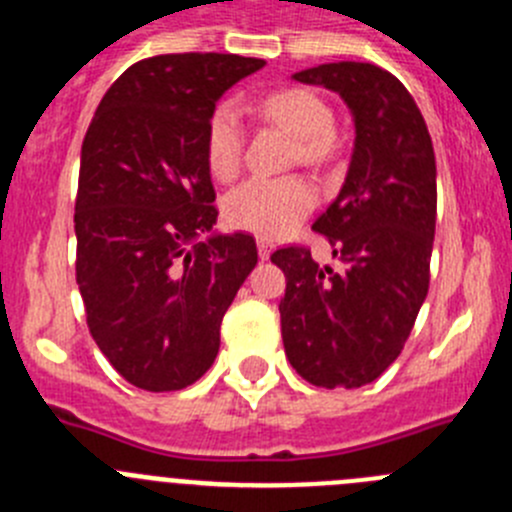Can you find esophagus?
<instances>
[{
  "instance_id": "esophagus-1",
  "label": "esophagus",
  "mask_w": 512,
  "mask_h": 512,
  "mask_svg": "<svg viewBox=\"0 0 512 512\" xmlns=\"http://www.w3.org/2000/svg\"><path fill=\"white\" fill-rule=\"evenodd\" d=\"M256 246H259V256H261V259H269L271 251H274V243H271L269 238H259V241H256Z\"/></svg>"
}]
</instances>
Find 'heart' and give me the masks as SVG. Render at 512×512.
I'll list each match as a JSON object with an SVG mask.
<instances>
[{
	"instance_id": "1",
	"label": "heart",
	"mask_w": 512,
	"mask_h": 512,
	"mask_svg": "<svg viewBox=\"0 0 512 512\" xmlns=\"http://www.w3.org/2000/svg\"><path fill=\"white\" fill-rule=\"evenodd\" d=\"M261 114L299 139L304 162H322L332 149V111L317 93L302 88L274 91L261 101ZM243 121L233 103H220L205 126V162L210 175L231 180L241 167ZM314 187L304 177H251L223 200V215L233 228L261 238H281L312 210Z\"/></svg>"
}]
</instances>
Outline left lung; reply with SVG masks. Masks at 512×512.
Returning <instances> with one entry per match:
<instances>
[{
  "label": "left lung",
  "mask_w": 512,
  "mask_h": 512,
  "mask_svg": "<svg viewBox=\"0 0 512 512\" xmlns=\"http://www.w3.org/2000/svg\"><path fill=\"white\" fill-rule=\"evenodd\" d=\"M292 78L340 93L355 144L340 195L312 223L342 269L299 246L271 253L287 276L281 340L312 386L360 388L401 355L429 292L437 159L419 106L388 70L342 60Z\"/></svg>",
  "instance_id": "1"
}]
</instances>
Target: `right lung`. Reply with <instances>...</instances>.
Segmentation results:
<instances>
[{
	"instance_id": "right-lung-1",
	"label": "right lung",
	"mask_w": 512,
	"mask_h": 512,
	"mask_svg": "<svg viewBox=\"0 0 512 512\" xmlns=\"http://www.w3.org/2000/svg\"><path fill=\"white\" fill-rule=\"evenodd\" d=\"M264 65L223 53L139 60L88 126L75 281L93 340L131 386L162 393L198 381L218 355L225 309L259 261L253 236L213 231L205 126L218 98Z\"/></svg>"
}]
</instances>
